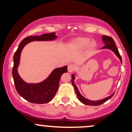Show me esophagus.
I'll return each mask as SVG.
<instances>
[{
  "mask_svg": "<svg viewBox=\"0 0 132 132\" xmlns=\"http://www.w3.org/2000/svg\"><path fill=\"white\" fill-rule=\"evenodd\" d=\"M76 68V65H75L74 64H69L68 66V72H71L72 71H74Z\"/></svg>",
  "mask_w": 132,
  "mask_h": 132,
  "instance_id": "1",
  "label": "esophagus"
}]
</instances>
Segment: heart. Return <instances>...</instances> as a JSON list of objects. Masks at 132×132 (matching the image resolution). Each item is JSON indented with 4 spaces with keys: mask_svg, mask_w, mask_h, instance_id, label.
<instances>
[{
    "mask_svg": "<svg viewBox=\"0 0 132 132\" xmlns=\"http://www.w3.org/2000/svg\"><path fill=\"white\" fill-rule=\"evenodd\" d=\"M72 44L74 48L76 50H82L87 46L89 50L93 49L96 45L94 41L90 42V39L84 37L77 38L72 41Z\"/></svg>",
    "mask_w": 132,
    "mask_h": 132,
    "instance_id": "1",
    "label": "heart"
}]
</instances>
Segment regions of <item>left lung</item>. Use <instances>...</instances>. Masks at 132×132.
<instances>
[{"mask_svg": "<svg viewBox=\"0 0 132 132\" xmlns=\"http://www.w3.org/2000/svg\"><path fill=\"white\" fill-rule=\"evenodd\" d=\"M102 41L104 42V45L105 46H103L101 49H109L112 50L114 52V53L116 54L117 56L120 60L121 63H122V57H121L120 54L119 50H118L117 48V46L116 45V43H115L114 40H113L112 38L108 37V36H102ZM71 78H72V79H71V82H72V86H74V88H75L76 94L77 96H78V98L79 99L81 102L82 103V104H85V105H101V104H104V102H105L106 101H107L108 100H109L113 96L114 93H113L112 94L110 95V96L107 97L105 98V99H103L102 100H99V101H90V100H89L86 98L83 97L81 94H80L78 88L77 87V86L75 84V82H74V80L75 79V75H72L71 76Z\"/></svg>", "mask_w": 132, "mask_h": 132, "instance_id": "obj_1", "label": "left lung"}]
</instances>
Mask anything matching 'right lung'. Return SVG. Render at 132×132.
I'll use <instances>...</instances> for the list:
<instances>
[{
	"instance_id": "add662e5",
	"label": "right lung",
	"mask_w": 132,
	"mask_h": 132,
	"mask_svg": "<svg viewBox=\"0 0 132 132\" xmlns=\"http://www.w3.org/2000/svg\"><path fill=\"white\" fill-rule=\"evenodd\" d=\"M57 37L55 33H45L40 36H29L25 38L20 43L18 49L13 56V67L12 76L15 89L18 93L23 99L33 104H46L53 99L59 87L61 76L68 72L67 66L56 68L49 76L40 83L25 82L18 73V66L20 63V54L23 47L33 41L54 40Z\"/></svg>"
}]
</instances>
